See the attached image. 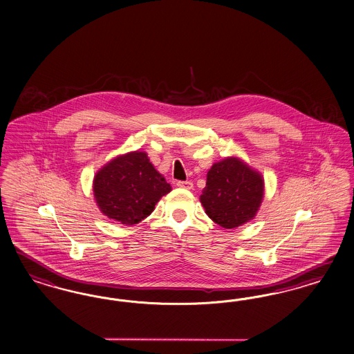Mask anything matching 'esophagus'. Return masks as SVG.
I'll return each instance as SVG.
<instances>
[{"label": "esophagus", "mask_w": 354, "mask_h": 354, "mask_svg": "<svg viewBox=\"0 0 354 354\" xmlns=\"http://www.w3.org/2000/svg\"><path fill=\"white\" fill-rule=\"evenodd\" d=\"M176 185L179 188H184V189H192L193 183L191 180H179L176 183Z\"/></svg>", "instance_id": "esophagus-1"}]
</instances>
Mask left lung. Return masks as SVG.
Here are the masks:
<instances>
[{
	"mask_svg": "<svg viewBox=\"0 0 354 354\" xmlns=\"http://www.w3.org/2000/svg\"><path fill=\"white\" fill-rule=\"evenodd\" d=\"M262 197V176L237 158H225L207 172L200 200L216 225L235 228L253 219Z\"/></svg>",
	"mask_w": 354,
	"mask_h": 354,
	"instance_id": "1",
	"label": "left lung"
}]
</instances>
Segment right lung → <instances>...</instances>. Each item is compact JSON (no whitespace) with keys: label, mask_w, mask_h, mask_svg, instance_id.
<instances>
[{"label":"right lung","mask_w":354,"mask_h":354,"mask_svg":"<svg viewBox=\"0 0 354 354\" xmlns=\"http://www.w3.org/2000/svg\"><path fill=\"white\" fill-rule=\"evenodd\" d=\"M170 184L150 163L147 153L119 156L97 172L93 193L100 210L122 225L141 222L153 212Z\"/></svg>","instance_id":"add662e5"}]
</instances>
